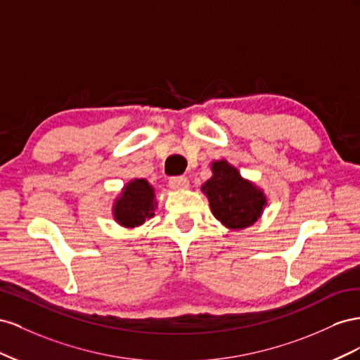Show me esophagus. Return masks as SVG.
I'll return each instance as SVG.
<instances>
[{
	"label": "esophagus",
	"instance_id": "obj_1",
	"mask_svg": "<svg viewBox=\"0 0 360 360\" xmlns=\"http://www.w3.org/2000/svg\"><path fill=\"white\" fill-rule=\"evenodd\" d=\"M169 187L172 190H186L190 187V182L186 176H173L169 181Z\"/></svg>",
	"mask_w": 360,
	"mask_h": 360
}]
</instances>
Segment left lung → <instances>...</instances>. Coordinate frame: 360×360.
<instances>
[{
  "mask_svg": "<svg viewBox=\"0 0 360 360\" xmlns=\"http://www.w3.org/2000/svg\"><path fill=\"white\" fill-rule=\"evenodd\" d=\"M211 170L212 176L203 184L202 191L207 194L214 217L232 231L249 228L265 208L264 191L244 179L228 161H214Z\"/></svg>",
  "mask_w": 360,
  "mask_h": 360,
  "instance_id": "8db88e82",
  "label": "left lung"
}]
</instances>
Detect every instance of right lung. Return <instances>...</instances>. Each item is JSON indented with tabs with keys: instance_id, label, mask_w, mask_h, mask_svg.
<instances>
[{
	"instance_id": "right-lung-1",
	"label": "right lung",
	"mask_w": 360,
	"mask_h": 360,
	"mask_svg": "<svg viewBox=\"0 0 360 360\" xmlns=\"http://www.w3.org/2000/svg\"><path fill=\"white\" fill-rule=\"evenodd\" d=\"M157 208L155 191L146 179H132L123 187L112 207L115 220L125 228H136L153 217Z\"/></svg>"
}]
</instances>
